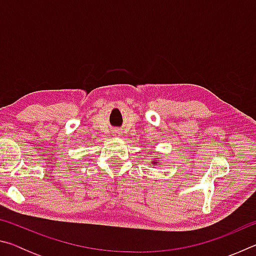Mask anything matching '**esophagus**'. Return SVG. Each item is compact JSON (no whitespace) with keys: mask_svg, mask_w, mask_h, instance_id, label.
I'll return each instance as SVG.
<instances>
[{"mask_svg":"<svg viewBox=\"0 0 256 256\" xmlns=\"http://www.w3.org/2000/svg\"><path fill=\"white\" fill-rule=\"evenodd\" d=\"M116 133H118V132H116ZM118 134H120V133H118Z\"/></svg>","mask_w":256,"mask_h":256,"instance_id":"obj_1","label":"esophagus"}]
</instances>
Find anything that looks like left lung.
I'll list each match as a JSON object with an SVG mask.
<instances>
[{
    "mask_svg": "<svg viewBox=\"0 0 256 256\" xmlns=\"http://www.w3.org/2000/svg\"><path fill=\"white\" fill-rule=\"evenodd\" d=\"M156 164H157V162H156Z\"/></svg>",
    "mask_w": 256,
    "mask_h": 256,
    "instance_id": "left-lung-1",
    "label": "left lung"
}]
</instances>
